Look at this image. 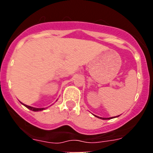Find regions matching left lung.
<instances>
[{
    "label": "left lung",
    "mask_w": 153,
    "mask_h": 153,
    "mask_svg": "<svg viewBox=\"0 0 153 153\" xmlns=\"http://www.w3.org/2000/svg\"><path fill=\"white\" fill-rule=\"evenodd\" d=\"M98 117V118L100 119H102V120H110V119L113 118V117H109V118H102V117Z\"/></svg>",
    "instance_id": "1"
}]
</instances>
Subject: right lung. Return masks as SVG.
Returning a JSON list of instances; mask_svg holds the SVG:
<instances>
[{
  "label": "right lung",
  "instance_id": "right-lung-1",
  "mask_svg": "<svg viewBox=\"0 0 153 153\" xmlns=\"http://www.w3.org/2000/svg\"><path fill=\"white\" fill-rule=\"evenodd\" d=\"M22 103V102H21ZM24 106H26L27 109H30V110H32V111H34V112H36V111H42V110H44V108H35V107H32V106H27V105H25V104L22 103Z\"/></svg>",
  "mask_w": 153,
  "mask_h": 153
}]
</instances>
